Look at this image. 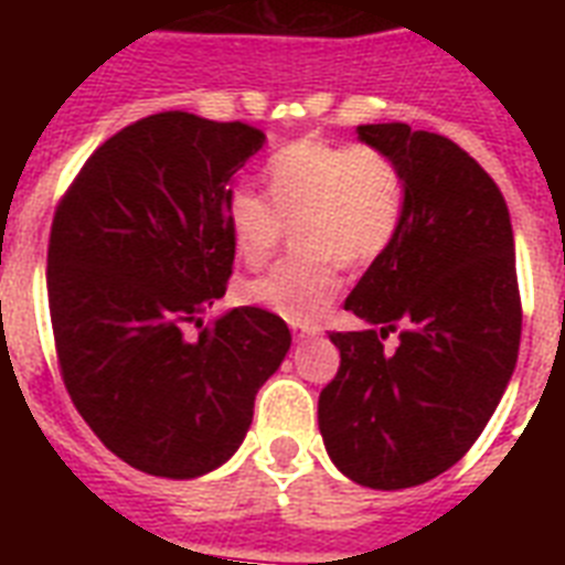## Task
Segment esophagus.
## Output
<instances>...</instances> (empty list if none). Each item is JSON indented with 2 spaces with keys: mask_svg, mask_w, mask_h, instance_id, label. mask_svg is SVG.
<instances>
[{
  "mask_svg": "<svg viewBox=\"0 0 565 565\" xmlns=\"http://www.w3.org/2000/svg\"><path fill=\"white\" fill-rule=\"evenodd\" d=\"M290 328L296 337H317L319 334L317 322H290Z\"/></svg>",
  "mask_w": 565,
  "mask_h": 565,
  "instance_id": "1",
  "label": "esophagus"
}]
</instances>
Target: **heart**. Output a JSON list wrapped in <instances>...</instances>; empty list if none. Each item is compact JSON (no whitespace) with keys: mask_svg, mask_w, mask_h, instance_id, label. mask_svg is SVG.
Listing matches in <instances>:
<instances>
[{"mask_svg":"<svg viewBox=\"0 0 565 565\" xmlns=\"http://www.w3.org/2000/svg\"><path fill=\"white\" fill-rule=\"evenodd\" d=\"M266 190L234 188L225 225L234 255L264 264L284 237V222L299 220V255L284 257L243 287L248 305L290 322L322 317L340 292V264L370 266L384 255L404 220L402 170L366 146L301 137L266 163Z\"/></svg>","mask_w":565,"mask_h":565,"instance_id":"b5f03b06","label":"heart"}]
</instances>
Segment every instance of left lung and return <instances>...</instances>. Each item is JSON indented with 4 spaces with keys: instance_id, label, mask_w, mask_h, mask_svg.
Returning a JSON list of instances; mask_svg holds the SVG:
<instances>
[{
    "instance_id": "left-lung-1",
    "label": "left lung",
    "mask_w": 565,
    "mask_h": 565,
    "mask_svg": "<svg viewBox=\"0 0 565 565\" xmlns=\"http://www.w3.org/2000/svg\"><path fill=\"white\" fill-rule=\"evenodd\" d=\"M402 170V228L345 310L366 328L331 334L340 370L319 395L331 463L361 487L437 478L481 437L516 370L519 305L504 195L448 137L404 122L358 126ZM399 331L395 353L383 340Z\"/></svg>"
}]
</instances>
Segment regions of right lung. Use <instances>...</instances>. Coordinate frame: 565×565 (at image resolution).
<instances>
[{"label": "right lung", "instance_id": "add662e5", "mask_svg": "<svg viewBox=\"0 0 565 565\" xmlns=\"http://www.w3.org/2000/svg\"><path fill=\"white\" fill-rule=\"evenodd\" d=\"M264 143L246 122L163 110L105 140L57 204L46 287L64 384L140 472L188 481L228 463L290 352L269 310L202 326L234 264L225 202Z\"/></svg>", "mask_w": 565, "mask_h": 565}]
</instances>
